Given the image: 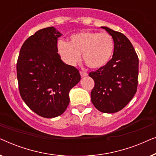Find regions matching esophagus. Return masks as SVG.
I'll use <instances>...</instances> for the list:
<instances>
[{
    "instance_id": "1",
    "label": "esophagus",
    "mask_w": 156,
    "mask_h": 156,
    "mask_svg": "<svg viewBox=\"0 0 156 156\" xmlns=\"http://www.w3.org/2000/svg\"><path fill=\"white\" fill-rule=\"evenodd\" d=\"M80 74H81V76H82V77H84V76H86L88 75V74H87V72L84 71H80Z\"/></svg>"
}]
</instances>
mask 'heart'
<instances>
[{"instance_id": "obj_1", "label": "heart", "mask_w": 156, "mask_h": 156, "mask_svg": "<svg viewBox=\"0 0 156 156\" xmlns=\"http://www.w3.org/2000/svg\"><path fill=\"white\" fill-rule=\"evenodd\" d=\"M57 52L64 62L74 66L81 55L89 67L98 69L105 66L112 58L114 50V38L108 33L84 31L70 36L69 42L59 40Z\"/></svg>"}]
</instances>
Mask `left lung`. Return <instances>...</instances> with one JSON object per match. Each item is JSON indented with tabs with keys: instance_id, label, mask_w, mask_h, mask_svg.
Instances as JSON below:
<instances>
[{
	"instance_id": "1",
	"label": "left lung",
	"mask_w": 156,
	"mask_h": 156,
	"mask_svg": "<svg viewBox=\"0 0 156 156\" xmlns=\"http://www.w3.org/2000/svg\"><path fill=\"white\" fill-rule=\"evenodd\" d=\"M114 38L112 58L89 75L94 81L91 92L94 106L103 113L123 109L137 91L138 57L130 40L120 32L101 27Z\"/></svg>"
}]
</instances>
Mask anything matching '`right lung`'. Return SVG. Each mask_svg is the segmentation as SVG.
Returning a JSON list of instances; mask_svg holds the SVG:
<instances>
[{
  "label": "right lung",
  "mask_w": 156,
  "mask_h": 156,
  "mask_svg": "<svg viewBox=\"0 0 156 156\" xmlns=\"http://www.w3.org/2000/svg\"><path fill=\"white\" fill-rule=\"evenodd\" d=\"M60 36L53 27L37 31L23 43L17 61L21 97L32 111L44 118L65 112L70 89L81 79L79 70L64 63L57 53Z\"/></svg>",
  "instance_id": "1"
}]
</instances>
